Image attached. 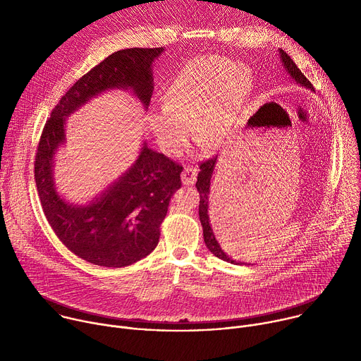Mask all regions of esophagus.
<instances>
[{
    "mask_svg": "<svg viewBox=\"0 0 361 361\" xmlns=\"http://www.w3.org/2000/svg\"><path fill=\"white\" fill-rule=\"evenodd\" d=\"M197 173L198 170L194 169V167H185L183 174H181V178H183V184L184 185H192L197 180Z\"/></svg>",
    "mask_w": 361,
    "mask_h": 361,
    "instance_id": "obj_1",
    "label": "esophagus"
}]
</instances>
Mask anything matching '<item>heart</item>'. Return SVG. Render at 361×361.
I'll list each match as a JSON object with an SVG mask.
<instances>
[{
    "label": "heart",
    "instance_id": "obj_1",
    "mask_svg": "<svg viewBox=\"0 0 361 361\" xmlns=\"http://www.w3.org/2000/svg\"><path fill=\"white\" fill-rule=\"evenodd\" d=\"M250 91L245 66L219 57L194 59L167 87L163 110L148 116V126L170 156L184 149L190 127L197 144L219 147L237 128Z\"/></svg>",
    "mask_w": 361,
    "mask_h": 361
}]
</instances>
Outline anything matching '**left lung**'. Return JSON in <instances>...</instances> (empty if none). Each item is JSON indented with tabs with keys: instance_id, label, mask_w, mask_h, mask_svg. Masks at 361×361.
<instances>
[{
	"instance_id": "8db88e82",
	"label": "left lung",
	"mask_w": 361,
	"mask_h": 361,
	"mask_svg": "<svg viewBox=\"0 0 361 361\" xmlns=\"http://www.w3.org/2000/svg\"><path fill=\"white\" fill-rule=\"evenodd\" d=\"M280 53V59L281 63L286 68V71L290 74V77L300 85L307 87L313 90L312 82L305 78V75L300 71V68L295 66V63L290 59V56L283 49H279ZM217 163V156L213 159L205 160L204 163L200 164V173L197 177V183L195 187L200 192V205H198V214H200V221L202 226V234H204V243L207 245V248L216 255L219 259L227 262V263H233V264H244L240 262H235L221 250L220 244L216 240V235L213 233L212 224H210V217H209V204H210V185H212V177H213V171Z\"/></svg>"
}]
</instances>
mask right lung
<instances>
[{
  "label": "right lung",
  "instance_id": "right-lung-1",
  "mask_svg": "<svg viewBox=\"0 0 361 361\" xmlns=\"http://www.w3.org/2000/svg\"><path fill=\"white\" fill-rule=\"evenodd\" d=\"M159 48H127L84 74L61 97L47 120L35 154L34 178L41 207L60 241L80 259L102 267H127L157 247L160 226L183 166L142 144L135 163L118 181L87 205L67 202L54 185V157L66 142V118L107 90H131L147 109L152 94V63Z\"/></svg>",
  "mask_w": 361,
  "mask_h": 361
}]
</instances>
